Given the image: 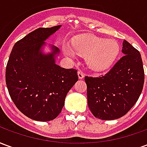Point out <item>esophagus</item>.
<instances>
[{
    "label": "esophagus",
    "instance_id": "esophagus-1",
    "mask_svg": "<svg viewBox=\"0 0 147 147\" xmlns=\"http://www.w3.org/2000/svg\"><path fill=\"white\" fill-rule=\"evenodd\" d=\"M78 76H79V79L82 80L84 78V74L82 71H78Z\"/></svg>",
    "mask_w": 147,
    "mask_h": 147
}]
</instances>
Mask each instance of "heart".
I'll use <instances>...</instances> for the list:
<instances>
[{
    "label": "heart",
    "mask_w": 147,
    "mask_h": 147,
    "mask_svg": "<svg viewBox=\"0 0 147 147\" xmlns=\"http://www.w3.org/2000/svg\"><path fill=\"white\" fill-rule=\"evenodd\" d=\"M65 54L74 57L76 53L85 57L87 66L93 71H103L114 64L120 53V45L113 39H105L93 34L76 37L70 44L63 45Z\"/></svg>",
    "instance_id": "b5f03b06"
}]
</instances>
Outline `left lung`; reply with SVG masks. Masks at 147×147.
I'll return each instance as SVG.
<instances>
[{
	"mask_svg": "<svg viewBox=\"0 0 147 147\" xmlns=\"http://www.w3.org/2000/svg\"><path fill=\"white\" fill-rule=\"evenodd\" d=\"M122 53L124 56L105 76L85 77L88 106L100 120H116L124 116L142 93L144 70L140 53L125 40Z\"/></svg>",
	"mask_w": 147,
	"mask_h": 147,
	"instance_id": "obj_1",
	"label": "left lung"
}]
</instances>
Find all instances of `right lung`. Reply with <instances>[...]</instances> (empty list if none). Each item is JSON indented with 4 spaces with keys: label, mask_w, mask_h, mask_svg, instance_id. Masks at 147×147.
I'll return each mask as SVG.
<instances>
[{
    "label": "right lung",
    "mask_w": 147,
    "mask_h": 147,
    "mask_svg": "<svg viewBox=\"0 0 147 147\" xmlns=\"http://www.w3.org/2000/svg\"><path fill=\"white\" fill-rule=\"evenodd\" d=\"M61 27L38 28L16 42L6 67V85L11 100L22 113L37 121L57 117L67 92L79 80L77 70L56 64L57 47L50 45L49 53L42 51L45 40Z\"/></svg>",
    "instance_id": "add662e5"
}]
</instances>
